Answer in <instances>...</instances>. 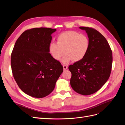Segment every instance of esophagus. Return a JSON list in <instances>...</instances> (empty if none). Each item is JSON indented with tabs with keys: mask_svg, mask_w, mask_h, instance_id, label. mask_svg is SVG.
Wrapping results in <instances>:
<instances>
[{
	"mask_svg": "<svg viewBox=\"0 0 125 125\" xmlns=\"http://www.w3.org/2000/svg\"><path fill=\"white\" fill-rule=\"evenodd\" d=\"M63 70H66L67 69V66L66 65H63Z\"/></svg>",
	"mask_w": 125,
	"mask_h": 125,
	"instance_id": "obj_1",
	"label": "esophagus"
}]
</instances>
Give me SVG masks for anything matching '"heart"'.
I'll return each instance as SVG.
<instances>
[{"instance_id":"heart-1","label":"heart","mask_w":125,"mask_h":125,"mask_svg":"<svg viewBox=\"0 0 125 125\" xmlns=\"http://www.w3.org/2000/svg\"><path fill=\"white\" fill-rule=\"evenodd\" d=\"M56 41L57 43L52 42L49 44V52L52 58L58 61L65 53L62 60V62L64 63L72 60L78 62L83 59L90 47V41L87 35L74 31L61 33L57 37Z\"/></svg>"}]
</instances>
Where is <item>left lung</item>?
Segmentation results:
<instances>
[{
    "mask_svg": "<svg viewBox=\"0 0 125 125\" xmlns=\"http://www.w3.org/2000/svg\"><path fill=\"white\" fill-rule=\"evenodd\" d=\"M90 41L84 58L69 66L72 73L70 84L77 93L89 95L95 93L109 77L113 63L112 51L105 38L92 28L80 27Z\"/></svg>",
    "mask_w": 125,
    "mask_h": 125,
    "instance_id": "1",
    "label": "left lung"
}]
</instances>
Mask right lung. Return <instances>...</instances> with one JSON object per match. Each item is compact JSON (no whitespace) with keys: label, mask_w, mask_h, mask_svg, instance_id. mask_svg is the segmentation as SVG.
<instances>
[{"label":"right lung","mask_w":125,"mask_h":125,"mask_svg":"<svg viewBox=\"0 0 125 125\" xmlns=\"http://www.w3.org/2000/svg\"><path fill=\"white\" fill-rule=\"evenodd\" d=\"M49 28L25 31L17 39L11 55L14 78L24 93L35 98L49 95L63 71L59 61L49 53L51 34Z\"/></svg>","instance_id":"right-lung-1"}]
</instances>
